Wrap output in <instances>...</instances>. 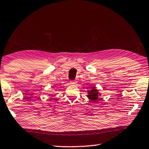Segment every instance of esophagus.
Returning <instances> with one entry per match:
<instances>
[{
    "label": "esophagus",
    "instance_id": "obj_1",
    "mask_svg": "<svg viewBox=\"0 0 149 149\" xmlns=\"http://www.w3.org/2000/svg\"><path fill=\"white\" fill-rule=\"evenodd\" d=\"M76 83H77V81H71V82H70V84H71V85H75Z\"/></svg>",
    "mask_w": 149,
    "mask_h": 149
}]
</instances>
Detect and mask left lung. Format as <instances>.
Instances as JSON below:
<instances>
[{
  "instance_id": "1",
  "label": "left lung",
  "mask_w": 149,
  "mask_h": 149,
  "mask_svg": "<svg viewBox=\"0 0 149 149\" xmlns=\"http://www.w3.org/2000/svg\"><path fill=\"white\" fill-rule=\"evenodd\" d=\"M100 95H101V94L98 92V90H97L96 89V87H94L91 91H88L87 97L88 98L90 99V100H91V101L95 102L96 100H99V98H99Z\"/></svg>"
}]
</instances>
